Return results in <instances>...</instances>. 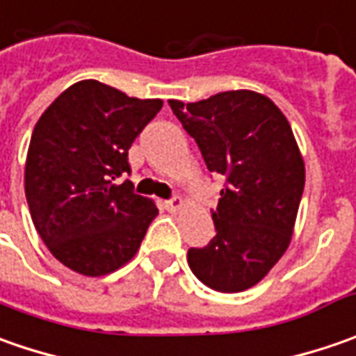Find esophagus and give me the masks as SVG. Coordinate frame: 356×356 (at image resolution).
<instances>
[{"instance_id": "obj_1", "label": "esophagus", "mask_w": 356, "mask_h": 356, "mask_svg": "<svg viewBox=\"0 0 356 356\" xmlns=\"http://www.w3.org/2000/svg\"><path fill=\"white\" fill-rule=\"evenodd\" d=\"M182 206H184V200L180 198V196H174V198L166 200V202H164V208H166L168 212H178Z\"/></svg>"}]
</instances>
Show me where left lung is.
<instances>
[{"instance_id": "1", "label": "left lung", "mask_w": 356, "mask_h": 356, "mask_svg": "<svg viewBox=\"0 0 356 356\" xmlns=\"http://www.w3.org/2000/svg\"><path fill=\"white\" fill-rule=\"evenodd\" d=\"M168 104L208 170L226 178L212 210L216 236L188 250V266L216 291H243L266 277L291 241L305 186L293 130L275 104L253 90Z\"/></svg>"}]
</instances>
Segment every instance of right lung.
Returning a JSON list of instances; mask_svg holds the SVG:
<instances>
[{
	"label": "right lung",
	"instance_id": "right-lung-1",
	"mask_svg": "<svg viewBox=\"0 0 356 356\" xmlns=\"http://www.w3.org/2000/svg\"><path fill=\"white\" fill-rule=\"evenodd\" d=\"M162 108L99 81L63 90L35 124L25 198L35 229L63 266L99 277L124 266L158 216L134 194L129 148Z\"/></svg>",
	"mask_w": 356,
	"mask_h": 356
}]
</instances>
